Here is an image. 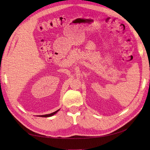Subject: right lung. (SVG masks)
Segmentation results:
<instances>
[{
    "label": "right lung",
    "instance_id": "1",
    "mask_svg": "<svg viewBox=\"0 0 150 150\" xmlns=\"http://www.w3.org/2000/svg\"><path fill=\"white\" fill-rule=\"evenodd\" d=\"M60 110H57V111H56L55 112H52V113H50V114H48V115H39V116H39V117H51V116H53V115H54L56 114V113H57Z\"/></svg>",
    "mask_w": 150,
    "mask_h": 150
}]
</instances>
